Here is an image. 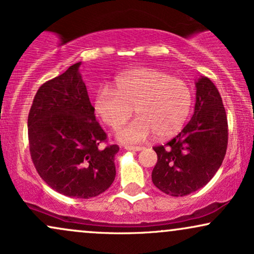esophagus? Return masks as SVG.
I'll return each mask as SVG.
<instances>
[{
	"label": "esophagus",
	"mask_w": 254,
	"mask_h": 254,
	"mask_svg": "<svg viewBox=\"0 0 254 254\" xmlns=\"http://www.w3.org/2000/svg\"><path fill=\"white\" fill-rule=\"evenodd\" d=\"M125 149L132 150V151H139V150L143 149V148H142V147H135V145H125Z\"/></svg>",
	"instance_id": "34e87169"
}]
</instances>
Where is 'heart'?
I'll return each instance as SVG.
<instances>
[{
  "label": "heart",
  "mask_w": 254,
  "mask_h": 254,
  "mask_svg": "<svg viewBox=\"0 0 254 254\" xmlns=\"http://www.w3.org/2000/svg\"><path fill=\"white\" fill-rule=\"evenodd\" d=\"M188 83L167 72L151 68L125 72L116 81L115 90L99 89L94 110L103 123L117 130L131 118H138L118 132L124 143H141L151 133L156 138L176 135L188 122L192 110Z\"/></svg>",
  "instance_id": "heart-1"
}]
</instances>
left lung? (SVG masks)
<instances>
[{"mask_svg": "<svg viewBox=\"0 0 254 254\" xmlns=\"http://www.w3.org/2000/svg\"><path fill=\"white\" fill-rule=\"evenodd\" d=\"M228 144V122L222 98L211 80L196 82L194 112L185 127L165 145L154 147L157 162L154 185L164 193L183 197L206 185L222 165Z\"/></svg>", "mask_w": 254, "mask_h": 254, "instance_id": "left-lung-1", "label": "left lung"}]
</instances>
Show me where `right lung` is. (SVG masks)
Returning <instances> with one entry per match:
<instances>
[{
	"mask_svg": "<svg viewBox=\"0 0 254 254\" xmlns=\"http://www.w3.org/2000/svg\"><path fill=\"white\" fill-rule=\"evenodd\" d=\"M81 62L38 89L28 113V142L40 178L64 196L92 198L112 185L117 144L95 119Z\"/></svg>",
	"mask_w": 254,
	"mask_h": 254,
	"instance_id": "1",
	"label": "right lung"
}]
</instances>
